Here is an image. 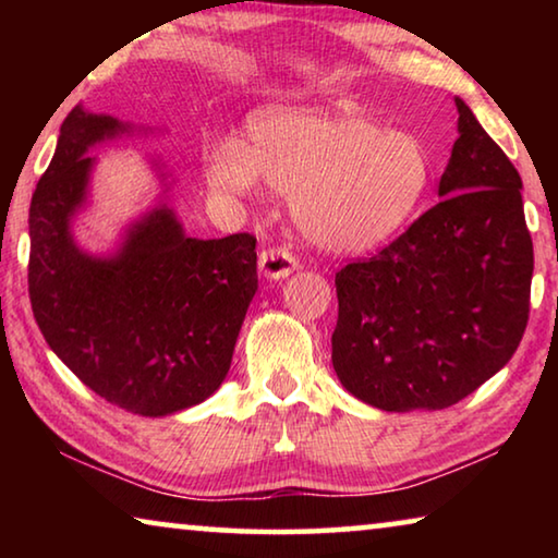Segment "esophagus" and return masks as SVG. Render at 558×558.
Masks as SVG:
<instances>
[{
  "instance_id": "esophagus-1",
  "label": "esophagus",
  "mask_w": 558,
  "mask_h": 558,
  "mask_svg": "<svg viewBox=\"0 0 558 558\" xmlns=\"http://www.w3.org/2000/svg\"><path fill=\"white\" fill-rule=\"evenodd\" d=\"M258 268L268 280H282L298 270V260L286 248H266L258 256Z\"/></svg>"
}]
</instances>
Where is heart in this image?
I'll list each match as a JSON object with an SVG mask.
<instances>
[{
	"instance_id": "heart-1",
	"label": "heart",
	"mask_w": 558,
	"mask_h": 558,
	"mask_svg": "<svg viewBox=\"0 0 558 558\" xmlns=\"http://www.w3.org/2000/svg\"><path fill=\"white\" fill-rule=\"evenodd\" d=\"M204 177L229 196L268 182L292 194V216L319 248L364 253L411 221L433 159L413 132L386 130L364 112L282 106L251 120L248 143L226 135L206 147Z\"/></svg>"
}]
</instances>
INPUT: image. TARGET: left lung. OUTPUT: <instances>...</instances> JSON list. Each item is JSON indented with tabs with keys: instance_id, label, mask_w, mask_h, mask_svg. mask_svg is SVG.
Segmentation results:
<instances>
[{
	"instance_id": "left-lung-1",
	"label": "left lung",
	"mask_w": 558,
	"mask_h": 558,
	"mask_svg": "<svg viewBox=\"0 0 558 558\" xmlns=\"http://www.w3.org/2000/svg\"><path fill=\"white\" fill-rule=\"evenodd\" d=\"M440 202L369 260L337 272L332 364L381 411H438L495 376L529 319L534 248L522 177L456 98Z\"/></svg>"
}]
</instances>
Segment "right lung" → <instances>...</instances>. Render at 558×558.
Here are the masks:
<instances>
[{
  "mask_svg": "<svg viewBox=\"0 0 558 558\" xmlns=\"http://www.w3.org/2000/svg\"><path fill=\"white\" fill-rule=\"evenodd\" d=\"M130 132L81 106L63 120L32 196L29 298L46 344L90 391L159 418L206 401L229 374L258 290L256 239H192L162 184V199L122 231L116 251L81 248L73 221L88 206V153Z\"/></svg>",
  "mask_w": 558,
  "mask_h": 558,
  "instance_id": "add662e5",
  "label": "right lung"
}]
</instances>
